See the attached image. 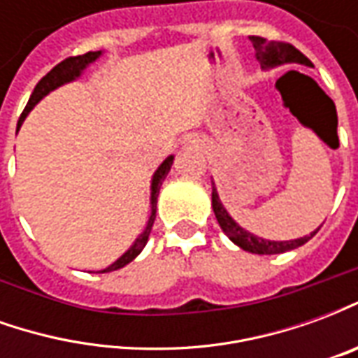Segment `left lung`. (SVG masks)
<instances>
[{"mask_svg":"<svg viewBox=\"0 0 358 358\" xmlns=\"http://www.w3.org/2000/svg\"><path fill=\"white\" fill-rule=\"evenodd\" d=\"M249 40L253 43V48H255L257 59L261 61V66H264V69H272V66L284 65V63H301V65L313 66L310 65V61H308L297 48H293L292 43L268 42L266 38H261V36H249ZM213 210H215V217H217L218 224L222 228V232H224L238 248L245 249L249 253H257V255H276V253H285V251H289V249L301 248V245H305V243L318 232V230H315L310 236H305V238H299V240L292 241H268L263 240V238H257L253 234H249L248 230L240 228V226L234 222L232 217L226 213V209L222 207V203L218 199L215 184H213Z\"/></svg>","mask_w":358,"mask_h":358,"instance_id":"8db88e82","label":"left lung"}]
</instances>
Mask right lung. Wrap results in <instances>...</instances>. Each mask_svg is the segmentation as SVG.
<instances>
[{
    "label": "right lung",
    "mask_w": 358,
    "mask_h": 358,
    "mask_svg": "<svg viewBox=\"0 0 358 358\" xmlns=\"http://www.w3.org/2000/svg\"><path fill=\"white\" fill-rule=\"evenodd\" d=\"M99 55H101V51H88V53H84V55H76V57H66L65 61H61L59 65L53 66L50 73L45 74L42 80L36 84L34 92H32V95H30V99H28V103H27V107H24L22 115H20L19 124H17V128L22 124V120L27 118L28 113L32 110V107H34L36 103L42 99L43 95L50 94L51 90L59 88L61 84H65V82H71V80H74L76 76H80L82 71H84V69H86V66L92 63V61H95V59L99 57ZM172 161H174V157H169V159H164V163L161 164L159 169H157L155 176H153V182H151V217H149L145 230L141 232V236L138 238V240L134 241V245L128 249V251H126L124 255L120 257L118 261H115V263L110 264V266H107L105 270H101V272H113V270L122 268V266H126V264L130 263V261H134L136 257L140 255L141 249L145 248V243H148V240H149V234H151V228H153V222H155L157 195H159V189H161V184H163L164 176H166V174H169V171H171Z\"/></svg>",
    "instance_id": "add662e5"
}]
</instances>
